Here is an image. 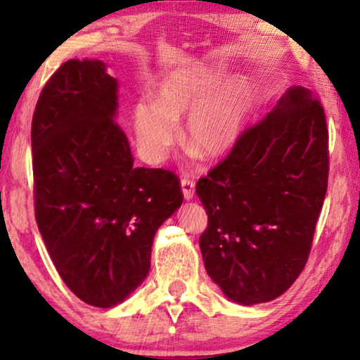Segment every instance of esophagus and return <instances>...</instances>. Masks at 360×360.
Segmentation results:
<instances>
[{"instance_id":"obj_1","label":"esophagus","mask_w":360,"mask_h":360,"mask_svg":"<svg viewBox=\"0 0 360 360\" xmlns=\"http://www.w3.org/2000/svg\"><path fill=\"white\" fill-rule=\"evenodd\" d=\"M181 191H184V196L185 200H193L195 196V181L186 179V176H184L181 179Z\"/></svg>"}]
</instances>
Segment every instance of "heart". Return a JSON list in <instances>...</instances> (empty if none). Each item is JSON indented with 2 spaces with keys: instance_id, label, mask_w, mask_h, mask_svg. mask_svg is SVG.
Returning <instances> with one entry per match:
<instances>
[{
  "instance_id": "obj_1",
  "label": "heart",
  "mask_w": 360,
  "mask_h": 360,
  "mask_svg": "<svg viewBox=\"0 0 360 360\" xmlns=\"http://www.w3.org/2000/svg\"><path fill=\"white\" fill-rule=\"evenodd\" d=\"M219 80L221 73L214 70L176 72L154 86V103H134L132 127L147 159H164L176 136V121L185 116V142L190 149L210 159L233 149L248 120L250 91L243 78L216 89Z\"/></svg>"
}]
</instances>
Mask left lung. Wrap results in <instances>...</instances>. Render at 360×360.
Masks as SVG:
<instances>
[{"instance_id": "obj_1", "label": "left lung", "mask_w": 360, "mask_h": 360, "mask_svg": "<svg viewBox=\"0 0 360 360\" xmlns=\"http://www.w3.org/2000/svg\"><path fill=\"white\" fill-rule=\"evenodd\" d=\"M328 149L321 101L293 86L198 180L208 214L200 249L229 300L270 302L302 274L328 190Z\"/></svg>"}]
</instances>
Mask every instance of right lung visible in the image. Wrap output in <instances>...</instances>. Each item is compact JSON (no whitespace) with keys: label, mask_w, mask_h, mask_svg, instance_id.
Here are the masks:
<instances>
[{"label":"right lung","mask_w":360,"mask_h":360,"mask_svg":"<svg viewBox=\"0 0 360 360\" xmlns=\"http://www.w3.org/2000/svg\"><path fill=\"white\" fill-rule=\"evenodd\" d=\"M116 108L105 63L73 58L42 88L31 129L39 231L63 283L96 308L139 287L157 229L184 201L174 172L134 167Z\"/></svg>","instance_id":"1"}]
</instances>
